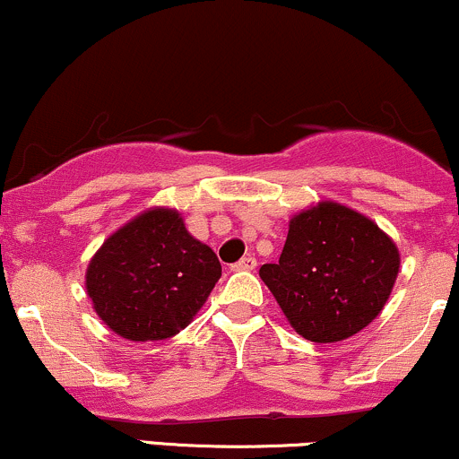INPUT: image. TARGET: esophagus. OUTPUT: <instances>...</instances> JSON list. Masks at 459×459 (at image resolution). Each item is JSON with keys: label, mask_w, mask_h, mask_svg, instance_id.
<instances>
[{"label": "esophagus", "mask_w": 459, "mask_h": 459, "mask_svg": "<svg viewBox=\"0 0 459 459\" xmlns=\"http://www.w3.org/2000/svg\"><path fill=\"white\" fill-rule=\"evenodd\" d=\"M256 268V259L255 256H244V259L238 261V264H233V272H250Z\"/></svg>", "instance_id": "34e87169"}]
</instances>
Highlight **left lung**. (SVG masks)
Segmentation results:
<instances>
[{
	"label": "left lung",
	"instance_id": "1",
	"mask_svg": "<svg viewBox=\"0 0 459 459\" xmlns=\"http://www.w3.org/2000/svg\"><path fill=\"white\" fill-rule=\"evenodd\" d=\"M399 268V248L377 221L320 200L290 220L279 264L261 265L259 276L296 333L331 344L381 314Z\"/></svg>",
	"mask_w": 459,
	"mask_h": 459
}]
</instances>
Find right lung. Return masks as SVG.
Segmentation results:
<instances>
[{
    "instance_id": "1",
    "label": "right lung",
    "mask_w": 459,
    "mask_h": 459,
    "mask_svg": "<svg viewBox=\"0 0 459 459\" xmlns=\"http://www.w3.org/2000/svg\"><path fill=\"white\" fill-rule=\"evenodd\" d=\"M221 265L172 206H150L119 226L84 274L95 314L130 342L168 340L203 309Z\"/></svg>"
}]
</instances>
